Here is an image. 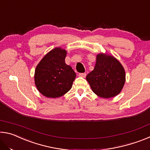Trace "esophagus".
Listing matches in <instances>:
<instances>
[{"instance_id":"esophagus-1","label":"esophagus","mask_w":150,"mask_h":150,"mask_svg":"<svg viewBox=\"0 0 150 150\" xmlns=\"http://www.w3.org/2000/svg\"><path fill=\"white\" fill-rule=\"evenodd\" d=\"M86 75H87V74H86L85 73H79V76L81 77H83L85 78L86 77Z\"/></svg>"}]
</instances>
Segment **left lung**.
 <instances>
[{"label": "left lung", "instance_id": "8db88e82", "mask_svg": "<svg viewBox=\"0 0 150 150\" xmlns=\"http://www.w3.org/2000/svg\"><path fill=\"white\" fill-rule=\"evenodd\" d=\"M86 79L96 95L112 98L122 89L126 81L125 70L112 55L100 53L96 55L95 68L87 75Z\"/></svg>", "mask_w": 150, "mask_h": 150}]
</instances>
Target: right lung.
Instances as JSON below:
<instances>
[{
	"mask_svg": "<svg viewBox=\"0 0 150 150\" xmlns=\"http://www.w3.org/2000/svg\"><path fill=\"white\" fill-rule=\"evenodd\" d=\"M67 51L55 47L47 53L35 69L34 81L39 92L48 98H58L72 87L76 73L65 59Z\"/></svg>",
	"mask_w": 150,
	"mask_h": 150,
	"instance_id": "add662e5",
	"label": "right lung"
}]
</instances>
